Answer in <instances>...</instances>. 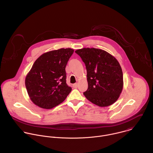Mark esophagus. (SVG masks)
I'll return each mask as SVG.
<instances>
[{
	"mask_svg": "<svg viewBox=\"0 0 153 153\" xmlns=\"http://www.w3.org/2000/svg\"><path fill=\"white\" fill-rule=\"evenodd\" d=\"M78 83H76V84H73V87L74 88H76L78 87Z\"/></svg>",
	"mask_w": 153,
	"mask_h": 153,
	"instance_id": "obj_1",
	"label": "esophagus"
}]
</instances>
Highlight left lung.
<instances>
[{"instance_id": "left-lung-1", "label": "left lung", "mask_w": 153, "mask_h": 153, "mask_svg": "<svg viewBox=\"0 0 153 153\" xmlns=\"http://www.w3.org/2000/svg\"><path fill=\"white\" fill-rule=\"evenodd\" d=\"M75 52L85 64L87 71L88 87L84 95L101 107L114 104L123 88V74L118 61L100 49L84 48Z\"/></svg>"}]
</instances>
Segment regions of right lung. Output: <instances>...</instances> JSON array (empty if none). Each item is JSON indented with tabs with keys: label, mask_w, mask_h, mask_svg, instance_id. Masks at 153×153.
<instances>
[{
	"label": "right lung",
	"mask_w": 153,
	"mask_h": 153,
	"mask_svg": "<svg viewBox=\"0 0 153 153\" xmlns=\"http://www.w3.org/2000/svg\"><path fill=\"white\" fill-rule=\"evenodd\" d=\"M74 51L61 48L44 53L35 61L25 78L27 94L35 105L51 109L65 100L72 90L66 82L65 67Z\"/></svg>",
	"instance_id": "add662e5"
}]
</instances>
